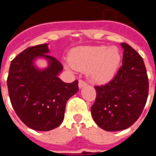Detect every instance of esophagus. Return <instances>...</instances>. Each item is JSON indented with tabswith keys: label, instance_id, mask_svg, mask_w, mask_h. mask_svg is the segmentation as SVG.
<instances>
[{
	"label": "esophagus",
	"instance_id": "1",
	"mask_svg": "<svg viewBox=\"0 0 156 156\" xmlns=\"http://www.w3.org/2000/svg\"><path fill=\"white\" fill-rule=\"evenodd\" d=\"M86 85H87V82H85L83 79H79V81H78V87L79 88H83V87H84Z\"/></svg>",
	"mask_w": 156,
	"mask_h": 156
}]
</instances>
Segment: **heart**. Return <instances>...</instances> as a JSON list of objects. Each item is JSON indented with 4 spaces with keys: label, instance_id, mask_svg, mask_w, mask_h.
Masks as SVG:
<instances>
[{
    "label": "heart",
    "instance_id": "obj_1",
    "mask_svg": "<svg viewBox=\"0 0 156 156\" xmlns=\"http://www.w3.org/2000/svg\"><path fill=\"white\" fill-rule=\"evenodd\" d=\"M120 59L117 48L106 46L79 47L69 55L72 67L79 71L88 69V77L97 83L110 80L117 71Z\"/></svg>",
    "mask_w": 156,
    "mask_h": 156
}]
</instances>
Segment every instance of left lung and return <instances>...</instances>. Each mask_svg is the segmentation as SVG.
Returning <instances> with one entry per match:
<instances>
[{
    "instance_id": "obj_1",
    "label": "left lung",
    "mask_w": 156,
    "mask_h": 156,
    "mask_svg": "<svg viewBox=\"0 0 156 156\" xmlns=\"http://www.w3.org/2000/svg\"><path fill=\"white\" fill-rule=\"evenodd\" d=\"M122 66L108 83L95 86L91 107L93 119L106 131L130 127L142 114L149 94V79L143 58L129 45L122 42Z\"/></svg>"
}]
</instances>
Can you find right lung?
Segmentation results:
<instances>
[{"label": "right lung", "instance_id": "1", "mask_svg": "<svg viewBox=\"0 0 156 156\" xmlns=\"http://www.w3.org/2000/svg\"><path fill=\"white\" fill-rule=\"evenodd\" d=\"M48 44L30 47L11 62L7 77L9 97L16 114L32 129L48 131L58 127L64 119L66 104L78 91V82L68 83L58 75L63 66L47 54ZM37 56L47 58L49 67L40 71L33 61Z\"/></svg>", "mask_w": 156, "mask_h": 156}]
</instances>
